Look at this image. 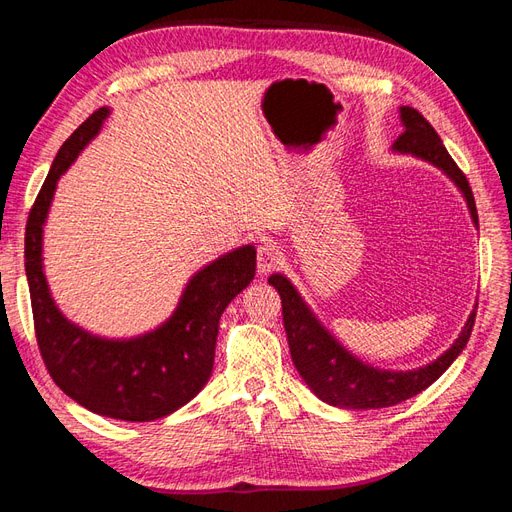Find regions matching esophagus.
I'll use <instances>...</instances> for the list:
<instances>
[{
  "label": "esophagus",
  "instance_id": "obj_1",
  "mask_svg": "<svg viewBox=\"0 0 512 512\" xmlns=\"http://www.w3.org/2000/svg\"><path fill=\"white\" fill-rule=\"evenodd\" d=\"M256 262H258V273L260 275H267V273H271L275 269H280V265L284 262V256H282L280 250H277L275 245L265 243V245L258 247Z\"/></svg>",
  "mask_w": 512,
  "mask_h": 512
}]
</instances>
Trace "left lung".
Returning a JSON list of instances; mask_svg holds the SVG:
<instances>
[{"label": "left lung", "mask_w": 512, "mask_h": 512, "mask_svg": "<svg viewBox=\"0 0 512 512\" xmlns=\"http://www.w3.org/2000/svg\"><path fill=\"white\" fill-rule=\"evenodd\" d=\"M399 113L401 123H404V132L393 143V151L412 153V156L438 166L461 190L468 203L472 222L478 224L470 183L455 164V160L448 156L438 132L412 106H401ZM269 284L282 297L284 329L294 367H297L301 378L314 391L316 397L327 401L331 406L348 410L389 408L425 391L429 384L436 382L451 367L461 350L466 348L476 318L474 309L466 327L461 329L459 337L455 339V344L433 363L408 371L378 369L374 365L363 363L359 356L350 354L329 333V329L322 327L320 320L301 299V294L290 284L288 277H284L282 273H273L269 277Z\"/></svg>", "instance_id": "8db88e82"}]
</instances>
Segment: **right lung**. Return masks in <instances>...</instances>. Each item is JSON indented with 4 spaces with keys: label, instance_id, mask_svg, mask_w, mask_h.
Segmentation results:
<instances>
[{
    "label": "right lung",
    "instance_id": "right-lung-1",
    "mask_svg": "<svg viewBox=\"0 0 512 512\" xmlns=\"http://www.w3.org/2000/svg\"><path fill=\"white\" fill-rule=\"evenodd\" d=\"M108 108H98L61 145L25 228V273L42 361L55 384L83 408L156 421L194 399L207 384L228 303L256 275L254 245L237 247L192 275L177 309L158 329L130 339L98 337L70 322L55 305L42 269V232L59 177L89 145Z\"/></svg>",
    "mask_w": 512,
    "mask_h": 512
}]
</instances>
